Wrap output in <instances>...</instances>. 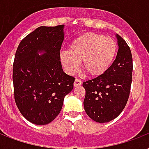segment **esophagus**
Instances as JSON below:
<instances>
[{
	"instance_id": "34e87169",
	"label": "esophagus",
	"mask_w": 149,
	"mask_h": 149,
	"mask_svg": "<svg viewBox=\"0 0 149 149\" xmlns=\"http://www.w3.org/2000/svg\"><path fill=\"white\" fill-rule=\"evenodd\" d=\"M81 85V81L80 79H78V78H76L75 81H74V87H77V86H79V85Z\"/></svg>"
}]
</instances>
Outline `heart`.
<instances>
[{
    "instance_id": "obj_1",
    "label": "heart",
    "mask_w": 149,
    "mask_h": 149,
    "mask_svg": "<svg viewBox=\"0 0 149 149\" xmlns=\"http://www.w3.org/2000/svg\"><path fill=\"white\" fill-rule=\"evenodd\" d=\"M117 44L113 39L102 34L86 33L71 42L70 50L60 54L64 70L69 74L78 71L81 61L83 71L88 75H102L113 63Z\"/></svg>"
}]
</instances>
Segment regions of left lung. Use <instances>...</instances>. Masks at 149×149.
Returning <instances> with one entry per match:
<instances>
[{
	"mask_svg": "<svg viewBox=\"0 0 149 149\" xmlns=\"http://www.w3.org/2000/svg\"><path fill=\"white\" fill-rule=\"evenodd\" d=\"M118 52L116 59L102 75L83 82L86 113L98 123H107L120 114L128 100L133 61L130 47L116 34Z\"/></svg>",
	"mask_w": 149,
	"mask_h": 149,
	"instance_id": "left-lung-1",
	"label": "left lung"
}]
</instances>
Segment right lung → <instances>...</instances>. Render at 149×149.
Returning <instances> with one entry per match:
<instances>
[{
    "instance_id": "right-lung-1",
    "label": "right lung",
    "mask_w": 149,
    "mask_h": 149,
    "mask_svg": "<svg viewBox=\"0 0 149 149\" xmlns=\"http://www.w3.org/2000/svg\"><path fill=\"white\" fill-rule=\"evenodd\" d=\"M64 25L40 26L23 39L13 64L14 97L29 121L45 125L62 109L64 99L74 87V78L64 73L60 60ZM44 52L42 55L38 52Z\"/></svg>"
}]
</instances>
